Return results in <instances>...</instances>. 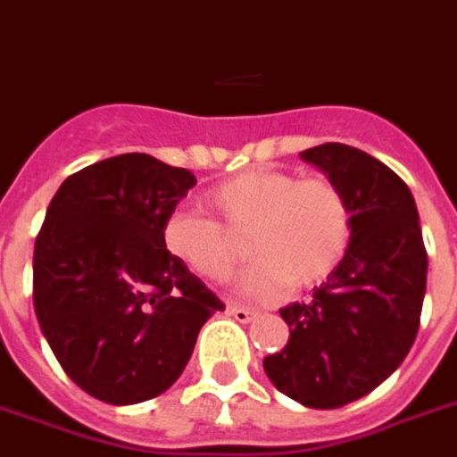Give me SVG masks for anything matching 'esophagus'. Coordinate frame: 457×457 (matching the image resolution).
Segmentation results:
<instances>
[{
  "instance_id": "34e87169",
  "label": "esophagus",
  "mask_w": 457,
  "mask_h": 457,
  "mask_svg": "<svg viewBox=\"0 0 457 457\" xmlns=\"http://www.w3.org/2000/svg\"><path fill=\"white\" fill-rule=\"evenodd\" d=\"M228 314L229 317H235L239 324H248V321H253L258 314L253 310H248V307H239V305H228Z\"/></svg>"
}]
</instances>
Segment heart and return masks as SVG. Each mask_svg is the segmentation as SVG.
Returning a JSON list of instances; mask_svg holds the SVG:
<instances>
[{
	"label": "heart",
	"instance_id": "heart-1",
	"mask_svg": "<svg viewBox=\"0 0 457 457\" xmlns=\"http://www.w3.org/2000/svg\"><path fill=\"white\" fill-rule=\"evenodd\" d=\"M216 222L173 211L164 222V248L178 262L206 279H228L237 265L229 237L246 232L251 265L237 288L246 298L270 303L281 291H303L343 261L352 232L350 204L326 178H303L274 169H253L204 195Z\"/></svg>",
	"mask_w": 457,
	"mask_h": 457
}]
</instances>
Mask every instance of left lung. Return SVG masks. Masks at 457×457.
Here are the masks:
<instances>
[{
    "label": "left lung",
    "instance_id": "8db88e82",
    "mask_svg": "<svg viewBox=\"0 0 457 457\" xmlns=\"http://www.w3.org/2000/svg\"><path fill=\"white\" fill-rule=\"evenodd\" d=\"M300 159L350 204V244L312 298L281 307L291 336L262 366L293 402L340 409L387 380L413 347L428 253L413 195L389 166L343 143L317 145Z\"/></svg>",
    "mask_w": 457,
    "mask_h": 457
}]
</instances>
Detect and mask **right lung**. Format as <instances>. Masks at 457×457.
Masks as SVG:
<instances>
[{
    "instance_id": "obj_1",
    "label": "right lung",
    "mask_w": 457,
    "mask_h": 457,
    "mask_svg": "<svg viewBox=\"0 0 457 457\" xmlns=\"http://www.w3.org/2000/svg\"><path fill=\"white\" fill-rule=\"evenodd\" d=\"M195 185L187 169L131 152L77 170L48 204L32 262L37 321L62 370L100 402L166 392L225 310L162 239Z\"/></svg>"
}]
</instances>
